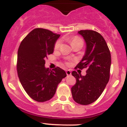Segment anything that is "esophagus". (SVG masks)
<instances>
[{"label":"esophagus","mask_w":127,"mask_h":127,"mask_svg":"<svg viewBox=\"0 0 127 127\" xmlns=\"http://www.w3.org/2000/svg\"><path fill=\"white\" fill-rule=\"evenodd\" d=\"M66 74H67V75H71V72H70V70H66Z\"/></svg>","instance_id":"esophagus-1"}]
</instances>
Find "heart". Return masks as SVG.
Instances as JSON below:
<instances>
[{"instance_id": "b5f03b06", "label": "heart", "mask_w": 127, "mask_h": 127, "mask_svg": "<svg viewBox=\"0 0 127 127\" xmlns=\"http://www.w3.org/2000/svg\"><path fill=\"white\" fill-rule=\"evenodd\" d=\"M68 41H70L71 45L72 46V47L76 46V45H83V41L81 39L80 37L77 36H74L71 37L70 38L68 39ZM61 40L60 39H59L55 42L54 45V49L55 50H59L60 47V45H61Z\"/></svg>"}]
</instances>
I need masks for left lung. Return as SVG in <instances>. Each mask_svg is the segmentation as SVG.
<instances>
[{
    "label": "left lung",
    "instance_id": "left-lung-1",
    "mask_svg": "<svg viewBox=\"0 0 127 127\" xmlns=\"http://www.w3.org/2000/svg\"><path fill=\"white\" fill-rule=\"evenodd\" d=\"M78 32L86 41V50L75 68H87L86 75L72 72L76 83L72 87L71 92L77 103L88 105L99 98L108 82L111 54L106 41L99 32L93 30H81Z\"/></svg>",
    "mask_w": 127,
    "mask_h": 127
}]
</instances>
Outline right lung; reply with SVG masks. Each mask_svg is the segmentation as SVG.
<instances>
[{
    "label": "right lung",
    "instance_id": "right-lung-1",
    "mask_svg": "<svg viewBox=\"0 0 127 127\" xmlns=\"http://www.w3.org/2000/svg\"><path fill=\"white\" fill-rule=\"evenodd\" d=\"M59 36L50 30L36 28L23 39L19 47L16 65L19 79L29 96L38 102L52 99L59 84L67 76L60 67L50 70L45 67V59L53 53Z\"/></svg>",
    "mask_w": 127,
    "mask_h": 127
}]
</instances>
